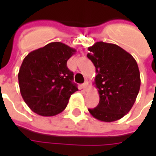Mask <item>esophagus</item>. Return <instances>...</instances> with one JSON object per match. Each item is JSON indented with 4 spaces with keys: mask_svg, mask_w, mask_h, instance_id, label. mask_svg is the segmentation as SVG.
<instances>
[{
    "mask_svg": "<svg viewBox=\"0 0 156 156\" xmlns=\"http://www.w3.org/2000/svg\"><path fill=\"white\" fill-rule=\"evenodd\" d=\"M83 88H84V90L85 91H87L88 89V82H85L83 84Z\"/></svg>",
    "mask_w": 156,
    "mask_h": 156,
    "instance_id": "esophagus-1",
    "label": "esophagus"
}]
</instances>
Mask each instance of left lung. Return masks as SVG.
I'll use <instances>...</instances> for the list:
<instances>
[{"instance_id":"1","label":"left lung","mask_w":156,"mask_h":156,"mask_svg":"<svg viewBox=\"0 0 156 156\" xmlns=\"http://www.w3.org/2000/svg\"><path fill=\"white\" fill-rule=\"evenodd\" d=\"M87 54L96 68L95 87L99 103L88 108L93 117L104 122L120 119L129 112L140 88V74L133 56L118 45L97 41Z\"/></svg>"}]
</instances>
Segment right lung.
Listing matches in <instances>:
<instances>
[{
	"mask_svg": "<svg viewBox=\"0 0 156 156\" xmlns=\"http://www.w3.org/2000/svg\"><path fill=\"white\" fill-rule=\"evenodd\" d=\"M76 52L60 41L48 43L31 51L18 73L20 92L32 111L41 116H54L68 105L77 84L67 62Z\"/></svg>",
	"mask_w": 156,
	"mask_h": 156,
	"instance_id": "add662e5",
	"label": "right lung"
}]
</instances>
